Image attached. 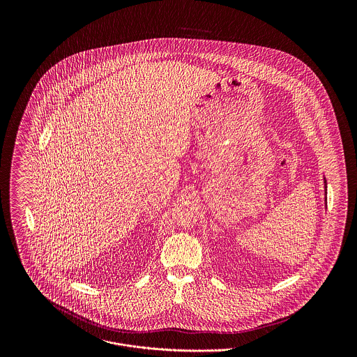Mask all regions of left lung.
Listing matches in <instances>:
<instances>
[{"instance_id":"obj_1","label":"left lung","mask_w":357,"mask_h":357,"mask_svg":"<svg viewBox=\"0 0 357 357\" xmlns=\"http://www.w3.org/2000/svg\"><path fill=\"white\" fill-rule=\"evenodd\" d=\"M324 187H326V188H327V185H326V180H324Z\"/></svg>"}]
</instances>
